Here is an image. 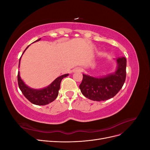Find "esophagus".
<instances>
[{
	"mask_svg": "<svg viewBox=\"0 0 150 150\" xmlns=\"http://www.w3.org/2000/svg\"><path fill=\"white\" fill-rule=\"evenodd\" d=\"M81 71H82V69H81V68H79V67L75 68V69H74L73 70H72V72H81Z\"/></svg>",
	"mask_w": 150,
	"mask_h": 150,
	"instance_id": "34e87169",
	"label": "esophagus"
}]
</instances>
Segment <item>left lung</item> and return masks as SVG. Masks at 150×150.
<instances>
[{
	"instance_id": "1",
	"label": "left lung",
	"mask_w": 150,
	"mask_h": 150,
	"mask_svg": "<svg viewBox=\"0 0 150 150\" xmlns=\"http://www.w3.org/2000/svg\"><path fill=\"white\" fill-rule=\"evenodd\" d=\"M116 62V69L112 73L101 77L83 74L79 89L86 98L93 101H105L113 98L120 91L126 79V59L119 57Z\"/></svg>"
}]
</instances>
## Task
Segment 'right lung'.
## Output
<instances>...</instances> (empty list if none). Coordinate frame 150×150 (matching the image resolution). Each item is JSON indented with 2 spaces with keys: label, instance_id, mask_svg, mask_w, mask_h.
Returning a JSON list of instances; mask_svg holds the SVG:
<instances>
[{
  "label": "right lung",
  "instance_id": "obj_1",
  "mask_svg": "<svg viewBox=\"0 0 150 150\" xmlns=\"http://www.w3.org/2000/svg\"><path fill=\"white\" fill-rule=\"evenodd\" d=\"M40 40V38L36 40L34 42L39 41ZM29 46L26 47L22 54L24 53L25 50L29 47ZM21 57L19 60V67L20 66ZM68 75H69V74H66L58 77V78H57L55 80H54L51 84L46 88H43L42 89H34L30 88L29 86L25 84V83L21 78L20 72L19 71L17 76L18 84H19V87L22 94H24V96L30 103L39 106L46 105V104L54 101L56 99L59 94V90L60 89L61 81L63 78H66Z\"/></svg>",
  "mask_w": 150,
  "mask_h": 150
}]
</instances>
